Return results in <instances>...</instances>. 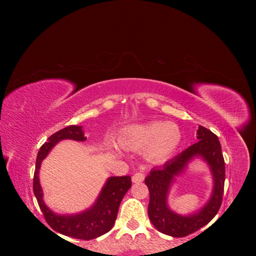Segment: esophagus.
<instances>
[{"label":"esophagus","instance_id":"34e87169","mask_svg":"<svg viewBox=\"0 0 256 256\" xmlns=\"http://www.w3.org/2000/svg\"><path fill=\"white\" fill-rule=\"evenodd\" d=\"M144 178H145V174L143 172H136L132 176V182H141L144 180Z\"/></svg>","mask_w":256,"mask_h":256}]
</instances>
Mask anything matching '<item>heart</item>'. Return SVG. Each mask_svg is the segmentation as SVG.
<instances>
[{
	"label": "heart",
	"instance_id": "b5f03b06",
	"mask_svg": "<svg viewBox=\"0 0 256 256\" xmlns=\"http://www.w3.org/2000/svg\"><path fill=\"white\" fill-rule=\"evenodd\" d=\"M180 141V130L171 122H152L130 126L124 129L118 138L120 144L125 148H145L146 156L152 160L166 159L177 150ZM111 147L116 148L113 144Z\"/></svg>",
	"mask_w": 256,
	"mask_h": 256
}]
</instances>
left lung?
<instances>
[{"mask_svg":"<svg viewBox=\"0 0 256 256\" xmlns=\"http://www.w3.org/2000/svg\"><path fill=\"white\" fill-rule=\"evenodd\" d=\"M196 138L198 143L189 146L161 168H152L150 175L145 178V184L150 190V220L159 232L172 237L188 236L205 226L214 219L222 204L226 164L219 138L203 126H198ZM194 156H202L211 168L214 189L208 204L198 213L182 216L169 209L167 194L174 177L183 172L188 161Z\"/></svg>","mask_w":256,"mask_h":256,"instance_id":"1","label":"left lung"}]
</instances>
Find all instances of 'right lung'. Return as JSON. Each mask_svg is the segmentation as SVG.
I'll use <instances>...</instances> for the list:
<instances>
[{"instance_id":"right-lung-1","label":"right lung","mask_w":256,"mask_h":256,"mask_svg":"<svg viewBox=\"0 0 256 256\" xmlns=\"http://www.w3.org/2000/svg\"><path fill=\"white\" fill-rule=\"evenodd\" d=\"M68 138L83 142L86 140V136H84L81 126L72 125L58 130V132L53 134L48 138V141L40 147L37 154L33 180V191L44 219L52 230L65 236L90 240L108 233L113 228L122 200L131 187V177H110L104 186L96 203L88 210L68 216L54 214L44 202L42 190L38 174H40L42 161L48 156L52 147L58 142L68 140Z\"/></svg>"}]
</instances>
